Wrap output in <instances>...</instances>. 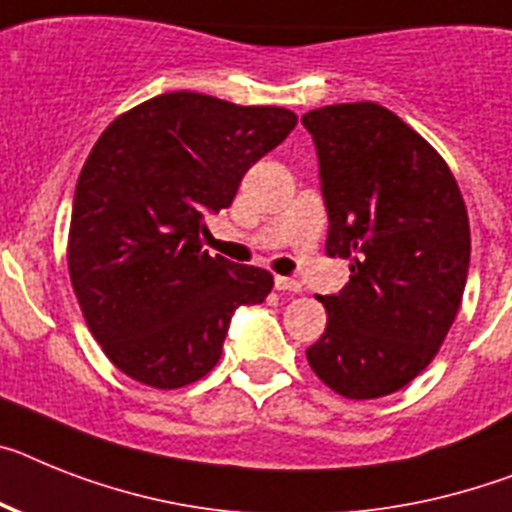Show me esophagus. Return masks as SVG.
Listing matches in <instances>:
<instances>
[{"mask_svg":"<svg viewBox=\"0 0 512 512\" xmlns=\"http://www.w3.org/2000/svg\"><path fill=\"white\" fill-rule=\"evenodd\" d=\"M276 289L278 291H291V294H299V291H302V283L296 281V278L276 276Z\"/></svg>","mask_w":512,"mask_h":512,"instance_id":"esophagus-1","label":"esophagus"}]
</instances>
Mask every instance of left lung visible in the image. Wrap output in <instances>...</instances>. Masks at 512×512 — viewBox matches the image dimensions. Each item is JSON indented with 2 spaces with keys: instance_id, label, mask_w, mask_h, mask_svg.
Wrapping results in <instances>:
<instances>
[{
  "instance_id": "left-lung-1",
  "label": "left lung",
  "mask_w": 512,
  "mask_h": 512,
  "mask_svg": "<svg viewBox=\"0 0 512 512\" xmlns=\"http://www.w3.org/2000/svg\"><path fill=\"white\" fill-rule=\"evenodd\" d=\"M320 161L330 257L349 283L320 296L328 325L307 362L330 390L367 401L409 385L448 336L471 260V231L448 163L380 103L304 114Z\"/></svg>"
}]
</instances>
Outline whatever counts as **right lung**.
I'll return each instance as SVG.
<instances>
[{
    "label": "right lung",
    "mask_w": 512,
    "mask_h": 512,
    "mask_svg": "<svg viewBox=\"0 0 512 512\" xmlns=\"http://www.w3.org/2000/svg\"><path fill=\"white\" fill-rule=\"evenodd\" d=\"M294 127L281 106L176 90L98 137L75 187L67 265L90 333L124 375L158 390L200 380L234 309L265 302L268 270L210 257L200 234Z\"/></svg>",
    "instance_id": "obj_1"
}]
</instances>
